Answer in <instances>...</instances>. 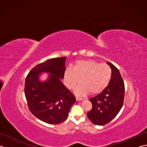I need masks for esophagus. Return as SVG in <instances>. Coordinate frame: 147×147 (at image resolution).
I'll list each match as a JSON object with an SVG mask.
<instances>
[{
  "instance_id": "34e87169",
  "label": "esophagus",
  "mask_w": 147,
  "mask_h": 147,
  "mask_svg": "<svg viewBox=\"0 0 147 147\" xmlns=\"http://www.w3.org/2000/svg\"><path fill=\"white\" fill-rule=\"evenodd\" d=\"M75 98H76V101H80V100H82V98H80V97H78V96H76L75 97Z\"/></svg>"
}]
</instances>
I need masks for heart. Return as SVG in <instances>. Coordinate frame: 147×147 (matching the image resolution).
<instances>
[{"mask_svg": "<svg viewBox=\"0 0 147 147\" xmlns=\"http://www.w3.org/2000/svg\"><path fill=\"white\" fill-rule=\"evenodd\" d=\"M111 77L112 69L109 65L93 60L78 61L73 69H68L65 73L68 88H73L82 80L83 84L74 90L76 94L81 96L90 92L93 95L100 93L108 86Z\"/></svg>", "mask_w": 147, "mask_h": 147, "instance_id": "obj_1", "label": "heart"}]
</instances>
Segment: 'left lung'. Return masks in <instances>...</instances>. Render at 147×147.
I'll return each instance as SVG.
<instances>
[{
  "instance_id": "1",
  "label": "left lung",
  "mask_w": 147,
  "mask_h": 147,
  "mask_svg": "<svg viewBox=\"0 0 147 147\" xmlns=\"http://www.w3.org/2000/svg\"><path fill=\"white\" fill-rule=\"evenodd\" d=\"M112 69L110 83L105 89L89 100L92 109L87 113V116L96 125H105L116 116L123 107L125 87L123 78L118 69L107 62Z\"/></svg>"
}]
</instances>
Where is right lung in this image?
<instances>
[{
  "label": "right lung",
  "mask_w": 147,
  "mask_h": 147,
  "mask_svg": "<svg viewBox=\"0 0 147 147\" xmlns=\"http://www.w3.org/2000/svg\"><path fill=\"white\" fill-rule=\"evenodd\" d=\"M65 59L53 58L38 64L32 69L25 80L24 94L30 112L49 124L64 122L76 101L74 95L61 81L64 76ZM42 71L50 73L45 82L38 80Z\"/></svg>",
  "instance_id": "obj_1"
}]
</instances>
